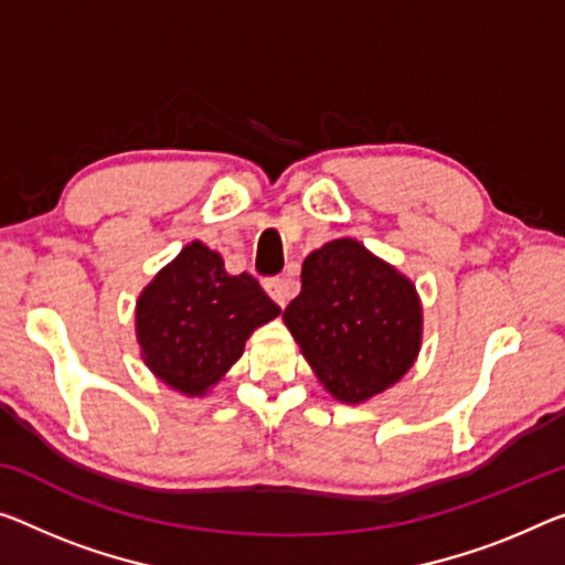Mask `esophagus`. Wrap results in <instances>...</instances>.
<instances>
[{
  "mask_svg": "<svg viewBox=\"0 0 565 565\" xmlns=\"http://www.w3.org/2000/svg\"><path fill=\"white\" fill-rule=\"evenodd\" d=\"M263 288L277 302V306H280V308L288 306L292 290H290V282L285 280V277H267V280L263 282Z\"/></svg>",
  "mask_w": 565,
  "mask_h": 565,
  "instance_id": "obj_1",
  "label": "esophagus"
}]
</instances>
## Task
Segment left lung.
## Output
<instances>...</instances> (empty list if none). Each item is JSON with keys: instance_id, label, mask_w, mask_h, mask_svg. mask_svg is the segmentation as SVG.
Returning a JSON list of instances; mask_svg holds the SVG:
<instances>
[{"instance_id": "obj_1", "label": "left lung", "mask_w": 565, "mask_h": 565, "mask_svg": "<svg viewBox=\"0 0 565 565\" xmlns=\"http://www.w3.org/2000/svg\"><path fill=\"white\" fill-rule=\"evenodd\" d=\"M300 282L282 320L328 394L363 404L406 376L424 333L409 277L359 239L341 237L312 249Z\"/></svg>"}]
</instances>
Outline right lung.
Wrapping results in <instances>:
<instances>
[{
  "label": "right lung",
  "instance_id": "add662e5",
  "mask_svg": "<svg viewBox=\"0 0 565 565\" xmlns=\"http://www.w3.org/2000/svg\"><path fill=\"white\" fill-rule=\"evenodd\" d=\"M253 275H230L204 242H189L136 300V341L161 384L206 396L259 326L280 316Z\"/></svg>",
  "mask_w": 565,
  "mask_h": 565
}]
</instances>
